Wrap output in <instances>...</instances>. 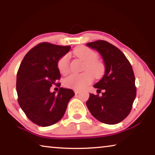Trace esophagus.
<instances>
[{"instance_id": "esophagus-1", "label": "esophagus", "mask_w": 155, "mask_h": 155, "mask_svg": "<svg viewBox=\"0 0 155 155\" xmlns=\"http://www.w3.org/2000/svg\"><path fill=\"white\" fill-rule=\"evenodd\" d=\"M81 92V91H79V90H74V93L76 94H79V93Z\"/></svg>"}]
</instances>
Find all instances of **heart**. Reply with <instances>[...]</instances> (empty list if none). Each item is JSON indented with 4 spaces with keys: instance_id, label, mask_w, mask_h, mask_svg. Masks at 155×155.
<instances>
[{
    "instance_id": "obj_1",
    "label": "heart",
    "mask_w": 155,
    "mask_h": 155,
    "mask_svg": "<svg viewBox=\"0 0 155 155\" xmlns=\"http://www.w3.org/2000/svg\"><path fill=\"white\" fill-rule=\"evenodd\" d=\"M72 54L75 57L84 62L83 68L84 72L81 74H72L66 77L63 81L65 86L75 90H82L92 82L93 76L97 79L104 77L106 71V66L104 61L97 58V51L86 46L81 45L76 48ZM57 68L62 74L68 73L70 63L68 55L61 56L58 59Z\"/></svg>"
}]
</instances>
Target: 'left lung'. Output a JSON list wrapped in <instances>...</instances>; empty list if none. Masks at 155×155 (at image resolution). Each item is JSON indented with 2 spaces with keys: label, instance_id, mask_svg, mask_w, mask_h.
Masks as SVG:
<instances>
[{
  "label": "left lung",
  "instance_id": "1",
  "mask_svg": "<svg viewBox=\"0 0 155 155\" xmlns=\"http://www.w3.org/2000/svg\"><path fill=\"white\" fill-rule=\"evenodd\" d=\"M101 54L106 66L105 74L94 85L102 97L90 94L86 102L93 117L105 124H117L130 112L137 95L132 65L124 54L107 41L99 40L87 43Z\"/></svg>",
  "mask_w": 155,
  "mask_h": 155
}]
</instances>
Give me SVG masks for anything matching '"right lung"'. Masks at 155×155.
I'll return each mask as SVG.
<instances>
[{
	"mask_svg": "<svg viewBox=\"0 0 155 155\" xmlns=\"http://www.w3.org/2000/svg\"><path fill=\"white\" fill-rule=\"evenodd\" d=\"M70 50V46L48 42L31 48L18 68L16 77L18 102L27 117L39 126L55 124L63 117L69 101L74 96L71 89L60 87L58 94L50 92L53 84L60 80L57 62Z\"/></svg>",
	"mask_w": 155,
	"mask_h": 155,
	"instance_id": "1",
	"label": "right lung"
}]
</instances>
